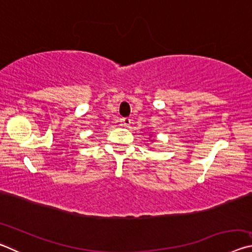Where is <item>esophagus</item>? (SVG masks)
Returning a JSON list of instances; mask_svg holds the SVG:
<instances>
[{"label":"esophagus","instance_id":"esophagus-1","mask_svg":"<svg viewBox=\"0 0 252 252\" xmlns=\"http://www.w3.org/2000/svg\"><path fill=\"white\" fill-rule=\"evenodd\" d=\"M121 125L125 126H129L131 125V119L129 118H122L121 119Z\"/></svg>","mask_w":252,"mask_h":252}]
</instances>
